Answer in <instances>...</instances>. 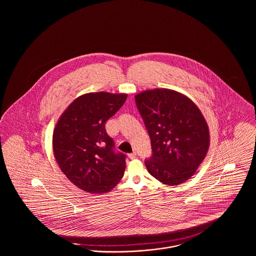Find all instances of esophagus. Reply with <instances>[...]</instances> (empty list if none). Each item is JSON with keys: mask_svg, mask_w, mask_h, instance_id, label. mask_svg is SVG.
<instances>
[{"mask_svg": "<svg viewBox=\"0 0 256 256\" xmlns=\"http://www.w3.org/2000/svg\"><path fill=\"white\" fill-rule=\"evenodd\" d=\"M128 158L130 159H134L136 158V152H132V154H128Z\"/></svg>", "mask_w": 256, "mask_h": 256, "instance_id": "1", "label": "esophagus"}]
</instances>
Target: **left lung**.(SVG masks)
Segmentation results:
<instances>
[{"instance_id": "1", "label": "left lung", "mask_w": 256, "mask_h": 256, "mask_svg": "<svg viewBox=\"0 0 256 256\" xmlns=\"http://www.w3.org/2000/svg\"><path fill=\"white\" fill-rule=\"evenodd\" d=\"M135 104L150 138L148 172L167 185L190 178L206 156L209 132L202 112L182 94L154 89L135 96Z\"/></svg>"}]
</instances>
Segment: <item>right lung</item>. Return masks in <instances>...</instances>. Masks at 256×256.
Returning a JSON list of instances; mask_svg holds the SVG:
<instances>
[{"label": "right lung", "mask_w": 256, "mask_h": 256, "mask_svg": "<svg viewBox=\"0 0 256 256\" xmlns=\"http://www.w3.org/2000/svg\"><path fill=\"white\" fill-rule=\"evenodd\" d=\"M126 97L106 92L82 95L56 126L52 146L60 168L71 182L88 193L108 192L124 176L126 154L115 150L106 122Z\"/></svg>", "instance_id": "right-lung-1"}]
</instances>
